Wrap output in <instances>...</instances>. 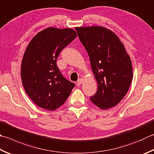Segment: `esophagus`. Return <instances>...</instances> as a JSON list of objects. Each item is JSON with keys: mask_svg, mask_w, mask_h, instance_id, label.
Instances as JSON below:
<instances>
[{"mask_svg": "<svg viewBox=\"0 0 154 154\" xmlns=\"http://www.w3.org/2000/svg\"><path fill=\"white\" fill-rule=\"evenodd\" d=\"M82 82H83V79H82V78H80V79H79V80H78L77 85H78V86H80V85H82Z\"/></svg>", "mask_w": 154, "mask_h": 154, "instance_id": "34e87169", "label": "esophagus"}]
</instances>
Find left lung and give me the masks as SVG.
<instances>
[{
    "label": "left lung",
    "instance_id": "1",
    "mask_svg": "<svg viewBox=\"0 0 154 154\" xmlns=\"http://www.w3.org/2000/svg\"><path fill=\"white\" fill-rule=\"evenodd\" d=\"M78 36L89 56L98 90L91 102L103 110L121 102L133 78L130 57L114 32L105 27H76Z\"/></svg>",
    "mask_w": 154,
    "mask_h": 154
}]
</instances>
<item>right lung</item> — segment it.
I'll list each match as a JSON object with an SVG mask.
<instances>
[{"label": "right lung", "mask_w": 154, "mask_h": 154, "mask_svg": "<svg viewBox=\"0 0 154 154\" xmlns=\"http://www.w3.org/2000/svg\"><path fill=\"white\" fill-rule=\"evenodd\" d=\"M76 36L72 29L48 27L35 35L26 49L21 69L23 86L42 109L54 111L59 108L75 86L61 74L56 60Z\"/></svg>", "instance_id": "right-lung-1"}]
</instances>
